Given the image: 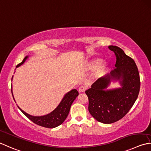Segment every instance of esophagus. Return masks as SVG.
Returning a JSON list of instances; mask_svg holds the SVG:
<instances>
[{
	"instance_id": "esophagus-1",
	"label": "esophagus",
	"mask_w": 151,
	"mask_h": 151,
	"mask_svg": "<svg viewBox=\"0 0 151 151\" xmlns=\"http://www.w3.org/2000/svg\"><path fill=\"white\" fill-rule=\"evenodd\" d=\"M86 89V87L83 86H80L79 87L78 91H79V92H81V93L84 92V91H85Z\"/></svg>"
}]
</instances>
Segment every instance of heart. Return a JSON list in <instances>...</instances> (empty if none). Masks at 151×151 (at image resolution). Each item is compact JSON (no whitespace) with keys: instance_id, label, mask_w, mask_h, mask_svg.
I'll return each mask as SVG.
<instances>
[{"instance_id":"heart-1","label":"heart","mask_w":151,"mask_h":151,"mask_svg":"<svg viewBox=\"0 0 151 151\" xmlns=\"http://www.w3.org/2000/svg\"><path fill=\"white\" fill-rule=\"evenodd\" d=\"M102 63H103V60H102V59H101V58H97V59H96V60H93L91 62L90 64L89 65V67L90 68V69H96V68L100 66L102 64ZM106 67H107V64H106V63H103L102 65L99 67L98 71L97 72V75H101V74L105 70Z\"/></svg>"}]
</instances>
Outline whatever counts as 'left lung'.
I'll use <instances>...</instances> for the list:
<instances>
[{"label":"left lung","instance_id":"1","mask_svg":"<svg viewBox=\"0 0 151 151\" xmlns=\"http://www.w3.org/2000/svg\"><path fill=\"white\" fill-rule=\"evenodd\" d=\"M114 53L116 64L111 73L99 78L85 91L88 100V111L96 120L111 124L120 120L130 110L139 95L140 77L134 60L120 48L109 46ZM112 79H119L122 87L105 91Z\"/></svg>","mask_w":151,"mask_h":151}]
</instances>
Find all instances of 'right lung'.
I'll return each mask as SVG.
<instances>
[{
  "label": "right lung",
  "instance_id": "obj_1",
  "mask_svg": "<svg viewBox=\"0 0 151 151\" xmlns=\"http://www.w3.org/2000/svg\"><path fill=\"white\" fill-rule=\"evenodd\" d=\"M27 58L28 56H26V57L23 59V60L20 63L17 65L16 67L20 66L21 65H22L24 63L26 59ZM78 96V92L76 90L74 89L72 90L71 91H70L69 92H68L67 94H65V96H64L63 99L61 100V103L59 104L58 107L56 108L55 110L53 111L52 113H50V114L44 115V116H31V115H29L27 113H25L24 111H22V109H19V107L18 108L20 109L21 111H22V113L33 123L36 124L38 126L44 127V128H53L61 125V124L64 122L65 120L66 119L68 114H69L72 103Z\"/></svg>",
  "mask_w": 151,
  "mask_h": 151
}]
</instances>
